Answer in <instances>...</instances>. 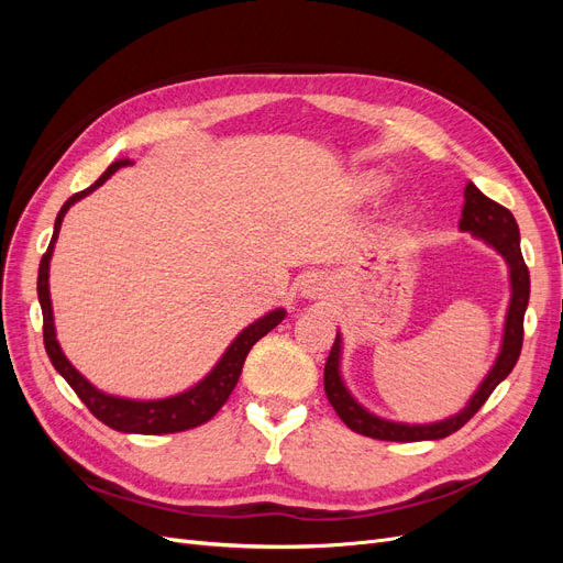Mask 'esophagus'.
I'll return each mask as SVG.
<instances>
[{
  "mask_svg": "<svg viewBox=\"0 0 563 563\" xmlns=\"http://www.w3.org/2000/svg\"><path fill=\"white\" fill-rule=\"evenodd\" d=\"M323 291H327V282H323V277L319 275H308L300 282V294L305 298H319L323 296Z\"/></svg>",
  "mask_w": 563,
  "mask_h": 563,
  "instance_id": "1",
  "label": "esophagus"
}]
</instances>
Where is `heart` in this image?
<instances>
[{"mask_svg":"<svg viewBox=\"0 0 563 563\" xmlns=\"http://www.w3.org/2000/svg\"><path fill=\"white\" fill-rule=\"evenodd\" d=\"M362 183H364V187H366L368 192H378L380 187H385V183H387V180H385L380 174H366Z\"/></svg>","mask_w":563,"mask_h":563,"instance_id":"heart-1","label":"heart"}]
</instances>
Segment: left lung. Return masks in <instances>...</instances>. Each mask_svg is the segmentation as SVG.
Listing matches in <instances>:
<instances>
[{
    "label": "left lung",
    "instance_id": "left-lung-1",
    "mask_svg": "<svg viewBox=\"0 0 563 563\" xmlns=\"http://www.w3.org/2000/svg\"><path fill=\"white\" fill-rule=\"evenodd\" d=\"M457 228L460 232H470L472 236H476V240L484 242L496 253H500L509 269V305H507L503 340H500L496 362H493L479 387L474 389V395L457 413L434 422H399V420H389V418L371 413L364 404L354 399L350 387L343 380V371H340V362H343V338H340V333H335V343L327 360V368H323V389H327V397L335 408L340 420H343L356 434L383 439V441L444 439L457 432L476 411H479L484 401L490 397V391L496 389L509 373H512L519 360L521 343H523V314L528 308V296H531V277H528V267L521 255L517 220L505 207L488 199L479 187L470 180L465 185L463 218H460Z\"/></svg>",
    "mask_w": 563,
    "mask_h": 563
}]
</instances>
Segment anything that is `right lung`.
<instances>
[{
  "mask_svg": "<svg viewBox=\"0 0 563 563\" xmlns=\"http://www.w3.org/2000/svg\"><path fill=\"white\" fill-rule=\"evenodd\" d=\"M131 164H133L131 159L112 162L106 168V174L100 176L93 185H89L87 190H81L67 199L56 216L54 236H51V244L42 255L40 277H37V296L42 305V314H44V347L54 368L67 380V385L77 391V397L87 404L89 411L100 422H106L108 428L117 432H126V434H172V432L199 428V424L211 420L220 411V406L228 401L236 380H240L246 354L263 335H267L272 329L279 327L282 319L286 317V310L277 308L263 314L261 319H255L253 323H249V327L228 345L223 356H220L218 364L207 373V376H203L197 385L178 391V395L164 397V399H129V397L108 395V391L98 389L96 385H91L87 378H84L81 373L70 364V360L63 354L60 343L56 340L54 308H51V294H48L51 255H54V246L58 242L63 218L67 211H70L73 203L98 190L100 185L119 172V168L131 166Z\"/></svg>",
  "mask_w": 563,
  "mask_h": 563,
  "instance_id": "obj_1",
  "label": "right lung"
}]
</instances>
